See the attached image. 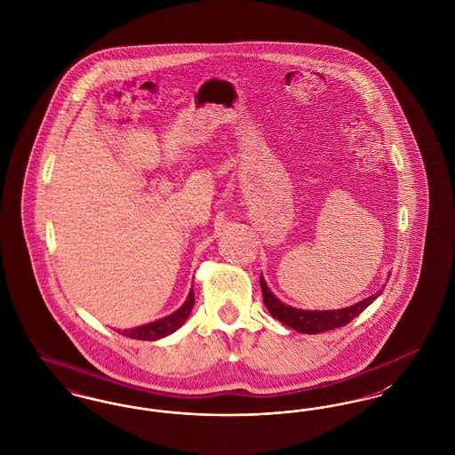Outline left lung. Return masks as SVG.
Returning <instances> with one entry per match:
<instances>
[{"label":"left lung","instance_id":"1","mask_svg":"<svg viewBox=\"0 0 455 455\" xmlns=\"http://www.w3.org/2000/svg\"><path fill=\"white\" fill-rule=\"evenodd\" d=\"M259 282L260 290H262V302L267 307L269 314L275 319H278L282 324L288 325L299 332H305V334H319V332L347 325L380 295V291H379L362 302L355 303L347 308H339V310H317V312L315 310H299V308H293V307H288L280 302L271 293V290L267 288L262 276H260Z\"/></svg>","mask_w":455,"mask_h":455}]
</instances>
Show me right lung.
<instances>
[{
	"mask_svg": "<svg viewBox=\"0 0 455 455\" xmlns=\"http://www.w3.org/2000/svg\"><path fill=\"white\" fill-rule=\"evenodd\" d=\"M193 307H195V290L191 288V291L188 295V300L179 310H175L172 315L164 317V319L155 321L150 324L140 325V327H134V329H126L121 334L132 338V339H141V341H155V339L165 338V336L172 334L175 329H179L180 325L188 321Z\"/></svg>",
	"mask_w": 455,
	"mask_h": 455,
	"instance_id": "1",
	"label": "right lung"
}]
</instances>
